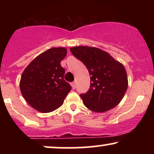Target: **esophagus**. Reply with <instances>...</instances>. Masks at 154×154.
<instances>
[{
    "label": "esophagus",
    "mask_w": 154,
    "mask_h": 154,
    "mask_svg": "<svg viewBox=\"0 0 154 154\" xmlns=\"http://www.w3.org/2000/svg\"><path fill=\"white\" fill-rule=\"evenodd\" d=\"M71 85H72V88H73V89H75V88H76V83H75V82H72L71 83Z\"/></svg>",
    "instance_id": "1"
}]
</instances>
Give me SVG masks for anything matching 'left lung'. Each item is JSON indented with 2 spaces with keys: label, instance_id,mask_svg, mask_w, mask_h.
Segmentation results:
<instances>
[{
  "label": "left lung",
  "instance_id": "left-lung-1",
  "mask_svg": "<svg viewBox=\"0 0 154 154\" xmlns=\"http://www.w3.org/2000/svg\"><path fill=\"white\" fill-rule=\"evenodd\" d=\"M70 51L85 65L91 75L89 91L80 95L84 105L95 112H105L117 106L128 86L122 63L98 48L72 47Z\"/></svg>",
  "mask_w": 154,
  "mask_h": 154
}]
</instances>
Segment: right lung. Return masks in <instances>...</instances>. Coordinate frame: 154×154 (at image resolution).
I'll return each mask as SVG.
<instances>
[{
    "mask_svg": "<svg viewBox=\"0 0 154 154\" xmlns=\"http://www.w3.org/2000/svg\"><path fill=\"white\" fill-rule=\"evenodd\" d=\"M65 48H52L42 53L26 67L21 76V93L37 111L48 113L62 105L72 87L63 79L61 61L66 56Z\"/></svg>",
    "mask_w": 154,
    "mask_h": 154,
    "instance_id": "right-lung-1",
    "label": "right lung"
}]
</instances>
